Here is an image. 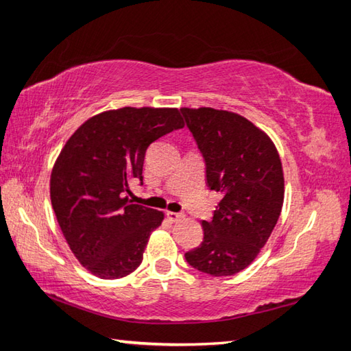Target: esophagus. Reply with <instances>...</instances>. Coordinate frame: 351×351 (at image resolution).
<instances>
[{
  "label": "esophagus",
  "instance_id": "1",
  "mask_svg": "<svg viewBox=\"0 0 351 351\" xmlns=\"http://www.w3.org/2000/svg\"><path fill=\"white\" fill-rule=\"evenodd\" d=\"M165 215H167V218L170 219L171 223H176V221H180L181 218H184V215L182 213H178V212H171V210H167V213H165Z\"/></svg>",
  "mask_w": 351,
  "mask_h": 351
}]
</instances>
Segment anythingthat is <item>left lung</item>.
I'll return each instance as SVG.
<instances>
[{"instance_id":"obj_1","label":"left lung","mask_w":351,"mask_h":351,"mask_svg":"<svg viewBox=\"0 0 351 351\" xmlns=\"http://www.w3.org/2000/svg\"><path fill=\"white\" fill-rule=\"evenodd\" d=\"M206 161L210 190L221 193L204 239L186 254L209 276H234L257 258L274 230L285 198L282 161L274 142L239 112L181 108Z\"/></svg>"}]
</instances>
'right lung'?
I'll use <instances>...</instances> for the list:
<instances>
[{
  "label": "right lung",
  "mask_w": 351,
  "mask_h": 351,
  "mask_svg": "<svg viewBox=\"0 0 351 351\" xmlns=\"http://www.w3.org/2000/svg\"><path fill=\"white\" fill-rule=\"evenodd\" d=\"M178 108L123 106L82 123L51 173V203L79 263L106 280L138 268L164 212L132 204L130 184L144 180L148 145L182 128Z\"/></svg>",
  "instance_id": "1"
}]
</instances>
